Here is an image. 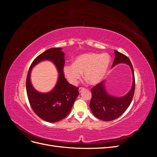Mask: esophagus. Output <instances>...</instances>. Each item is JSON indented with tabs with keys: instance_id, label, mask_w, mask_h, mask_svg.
Returning a JSON list of instances; mask_svg holds the SVG:
<instances>
[{
	"instance_id": "obj_1",
	"label": "esophagus",
	"mask_w": 157,
	"mask_h": 157,
	"mask_svg": "<svg viewBox=\"0 0 157 157\" xmlns=\"http://www.w3.org/2000/svg\"><path fill=\"white\" fill-rule=\"evenodd\" d=\"M83 90H84V88L80 87V88H79V89H78V91H79V92H81Z\"/></svg>"
}]
</instances>
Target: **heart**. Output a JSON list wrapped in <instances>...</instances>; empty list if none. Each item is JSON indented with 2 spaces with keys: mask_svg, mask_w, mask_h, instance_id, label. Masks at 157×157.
<instances>
[{
  "mask_svg": "<svg viewBox=\"0 0 157 157\" xmlns=\"http://www.w3.org/2000/svg\"><path fill=\"white\" fill-rule=\"evenodd\" d=\"M110 63V56L107 54H84L77 57L73 64L65 65L63 73L71 84H77L84 73L85 80L89 84L94 85L103 80Z\"/></svg>",
  "mask_w": 157,
  "mask_h": 157,
  "instance_id": "1",
  "label": "heart"
}]
</instances>
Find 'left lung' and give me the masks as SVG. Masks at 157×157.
<instances>
[{
  "instance_id": "obj_1",
  "label": "left lung",
  "mask_w": 157,
  "mask_h": 157,
  "mask_svg": "<svg viewBox=\"0 0 157 157\" xmlns=\"http://www.w3.org/2000/svg\"><path fill=\"white\" fill-rule=\"evenodd\" d=\"M115 58L112 67L124 63L130 65L133 75V83L130 92L121 98L113 97L108 94L105 88L104 81L96 84L91 89L92 99L90 107L94 115L104 121H111L122 115L129 107L134 97L135 91V77L130 59L121 52L115 50Z\"/></svg>"
}]
</instances>
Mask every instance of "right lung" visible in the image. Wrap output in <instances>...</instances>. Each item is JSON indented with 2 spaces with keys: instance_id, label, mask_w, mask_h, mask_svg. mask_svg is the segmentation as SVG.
<instances>
[{
  "instance_id": "obj_1",
  "label": "right lung",
  "mask_w": 157,
  "mask_h": 157,
  "mask_svg": "<svg viewBox=\"0 0 157 157\" xmlns=\"http://www.w3.org/2000/svg\"><path fill=\"white\" fill-rule=\"evenodd\" d=\"M64 55L61 48L46 50L33 61L27 76L26 90L30 105L38 117L49 122H58L67 117L79 94L78 88L69 84L64 77ZM43 60L52 61L59 72L55 88L48 93L37 92L32 87L30 80L32 68Z\"/></svg>"
}]
</instances>
